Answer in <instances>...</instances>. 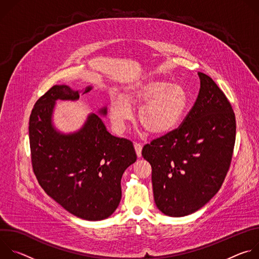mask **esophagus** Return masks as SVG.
Returning <instances> with one entry per match:
<instances>
[{"instance_id":"esophagus-1","label":"esophagus","mask_w":259,"mask_h":259,"mask_svg":"<svg viewBox=\"0 0 259 259\" xmlns=\"http://www.w3.org/2000/svg\"><path fill=\"white\" fill-rule=\"evenodd\" d=\"M134 149H135V152H136V155L137 157H141V150H142V144L139 143V142H134Z\"/></svg>"}]
</instances>
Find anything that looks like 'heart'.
Here are the masks:
<instances>
[{
	"mask_svg": "<svg viewBox=\"0 0 259 259\" xmlns=\"http://www.w3.org/2000/svg\"><path fill=\"white\" fill-rule=\"evenodd\" d=\"M188 103V92L181 85L150 79L130 86L123 97L113 99L109 115L116 129L123 131L131 117L129 104L142 105L138 113L141 126L152 134H163L179 123Z\"/></svg>",
	"mask_w": 259,
	"mask_h": 259,
	"instance_id": "obj_1",
	"label": "heart"
}]
</instances>
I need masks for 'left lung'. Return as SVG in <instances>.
Here are the masks:
<instances>
[{
	"mask_svg": "<svg viewBox=\"0 0 259 259\" xmlns=\"http://www.w3.org/2000/svg\"><path fill=\"white\" fill-rule=\"evenodd\" d=\"M198 75L199 95L180 126L145 144L141 153L152 166L155 203L171 217L192 214L216 195L234 153L232 104L209 76Z\"/></svg>",
	"mask_w": 259,
	"mask_h": 259,
	"instance_id": "8db88e82",
	"label": "left lung"
}]
</instances>
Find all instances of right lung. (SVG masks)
Wrapping results in <instances>:
<instances>
[{"label": "right lung", "mask_w": 259, "mask_h": 259, "mask_svg": "<svg viewBox=\"0 0 259 259\" xmlns=\"http://www.w3.org/2000/svg\"><path fill=\"white\" fill-rule=\"evenodd\" d=\"M90 90L87 87L83 94ZM79 94L55 85L36 100L28 127L31 165L42 189L66 211L82 219L102 220L118 208L122 175L137 156L133 143L113 136L95 114L76 133L56 131L51 122L55 101L76 100ZM99 113L106 115V108Z\"/></svg>", "instance_id": "1"}]
</instances>
